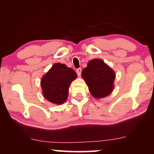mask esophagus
Here are the masks:
<instances>
[{"mask_svg": "<svg viewBox=\"0 0 154 154\" xmlns=\"http://www.w3.org/2000/svg\"><path fill=\"white\" fill-rule=\"evenodd\" d=\"M81 71H82L81 68H79V69H76V73H77V74H78V75H79V76H81Z\"/></svg>", "mask_w": 154, "mask_h": 154, "instance_id": "34e87169", "label": "esophagus"}]
</instances>
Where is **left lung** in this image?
I'll return each mask as SVG.
<instances>
[{
	"instance_id": "left-lung-1",
	"label": "left lung",
	"mask_w": 154,
	"mask_h": 154,
	"mask_svg": "<svg viewBox=\"0 0 154 154\" xmlns=\"http://www.w3.org/2000/svg\"><path fill=\"white\" fill-rule=\"evenodd\" d=\"M81 75L94 98H104L113 91L115 72L100 59L90 61Z\"/></svg>"
}]
</instances>
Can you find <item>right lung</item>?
Instances as JSON below:
<instances>
[{"label": "right lung", "instance_id": "obj_1", "mask_svg": "<svg viewBox=\"0 0 154 154\" xmlns=\"http://www.w3.org/2000/svg\"><path fill=\"white\" fill-rule=\"evenodd\" d=\"M76 77V73L64 64H54L41 79L44 97L53 104H63L68 97L69 85Z\"/></svg>", "mask_w": 154, "mask_h": 154}]
</instances>
